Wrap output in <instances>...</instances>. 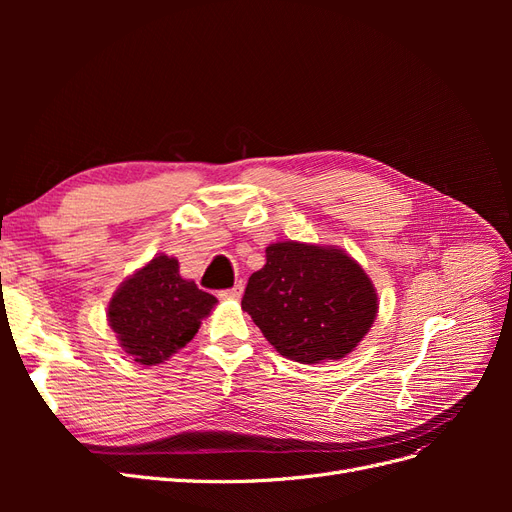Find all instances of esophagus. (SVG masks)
I'll list each match as a JSON object with an SVG mask.
<instances>
[{"label": "esophagus", "instance_id": "34e87169", "mask_svg": "<svg viewBox=\"0 0 512 512\" xmlns=\"http://www.w3.org/2000/svg\"><path fill=\"white\" fill-rule=\"evenodd\" d=\"M241 292H243V288H241V284H239V286H235V288L220 290V292H218V297H220V299H224V301H235V299H239V297H241Z\"/></svg>", "mask_w": 512, "mask_h": 512}]
</instances>
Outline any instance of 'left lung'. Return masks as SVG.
Masks as SVG:
<instances>
[{
    "label": "left lung",
    "mask_w": 512,
    "mask_h": 512,
    "mask_svg": "<svg viewBox=\"0 0 512 512\" xmlns=\"http://www.w3.org/2000/svg\"><path fill=\"white\" fill-rule=\"evenodd\" d=\"M267 342L297 363L344 359L378 314L374 284L344 250L280 241L241 299Z\"/></svg>",
    "instance_id": "left-lung-1"
}]
</instances>
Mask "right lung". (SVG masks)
I'll use <instances>...</instances> for the list:
<instances>
[{"instance_id": "obj_1", "label": "right lung", "mask_w": 512, "mask_h": 512, "mask_svg": "<svg viewBox=\"0 0 512 512\" xmlns=\"http://www.w3.org/2000/svg\"><path fill=\"white\" fill-rule=\"evenodd\" d=\"M218 303L179 275L177 258L160 254L123 282L108 303V324L136 363L168 361L198 333Z\"/></svg>"}]
</instances>
